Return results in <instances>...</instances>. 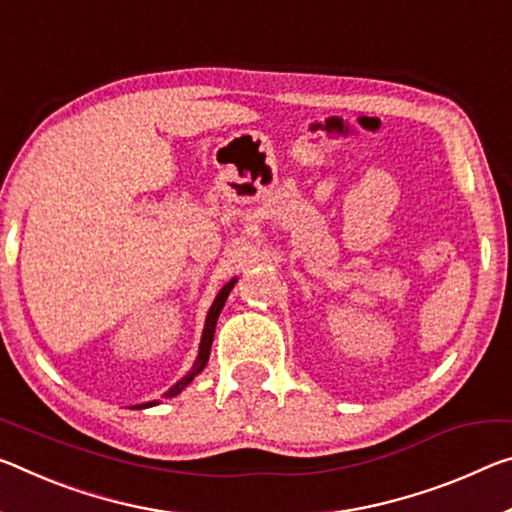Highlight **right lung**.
Masks as SVG:
<instances>
[{"label":"right lung","instance_id":"right-lung-1","mask_svg":"<svg viewBox=\"0 0 512 512\" xmlns=\"http://www.w3.org/2000/svg\"><path fill=\"white\" fill-rule=\"evenodd\" d=\"M234 282H237V278L227 282V285L218 291V296L214 298L212 307H209L207 312V321H205V330H202V339H200V351H198V358H196V364H193V369L186 373V376L182 380H177V383L168 389L166 392V399H170V396H177L182 392V389L191 383L193 378L198 376V373L207 367V360H209V351H212V342H214V330H216V321H218V314H221L223 305L227 296H230V291L234 287ZM152 405H157V401H150V403H143V405H136V408H152Z\"/></svg>","mask_w":512,"mask_h":512}]
</instances>
